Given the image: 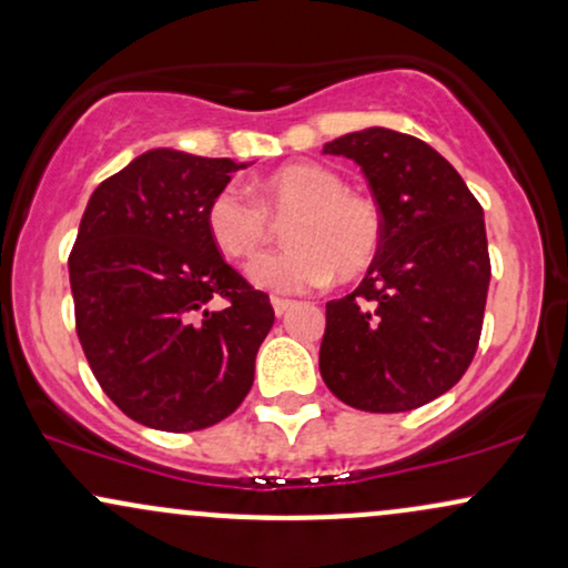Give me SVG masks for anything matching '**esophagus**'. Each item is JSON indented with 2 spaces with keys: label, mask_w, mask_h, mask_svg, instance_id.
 <instances>
[{
  "label": "esophagus",
  "mask_w": 568,
  "mask_h": 568,
  "mask_svg": "<svg viewBox=\"0 0 568 568\" xmlns=\"http://www.w3.org/2000/svg\"><path fill=\"white\" fill-rule=\"evenodd\" d=\"M272 306H275V315L283 317L285 312H291L296 302H291V298H280V296H272Z\"/></svg>",
  "instance_id": "esophagus-1"
}]
</instances>
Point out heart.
Listing matches in <instances>:
<instances>
[{
  "instance_id": "obj_1",
  "label": "heart",
  "mask_w": 568,
  "mask_h": 568,
  "mask_svg": "<svg viewBox=\"0 0 568 568\" xmlns=\"http://www.w3.org/2000/svg\"><path fill=\"white\" fill-rule=\"evenodd\" d=\"M251 194L224 186L213 194L205 226L224 256L256 258L272 240V219H285L288 247L258 258L251 280L275 293H306L331 283L336 272H366L382 245L379 205L349 192L344 179L317 162H291L253 184Z\"/></svg>"
}]
</instances>
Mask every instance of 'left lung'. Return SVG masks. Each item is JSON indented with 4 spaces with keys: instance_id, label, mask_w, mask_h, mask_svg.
<instances>
[{
    "instance_id": "obj_1",
    "label": "left lung",
    "mask_w": 568,
    "mask_h": 568,
    "mask_svg": "<svg viewBox=\"0 0 568 568\" xmlns=\"http://www.w3.org/2000/svg\"><path fill=\"white\" fill-rule=\"evenodd\" d=\"M323 154L357 162L382 213L363 283L325 304L323 382L371 414L419 408L448 393L478 349L491 280L484 207L452 162L397 130H357Z\"/></svg>"
}]
</instances>
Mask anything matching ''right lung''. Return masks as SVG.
I'll list each match as a JSON object with an SVG mask.
<instances>
[{"mask_svg": "<svg viewBox=\"0 0 568 568\" xmlns=\"http://www.w3.org/2000/svg\"><path fill=\"white\" fill-rule=\"evenodd\" d=\"M247 168L149 149L90 194L69 256L77 336L116 408L192 433L226 419L253 384L275 323L270 296L234 272L205 226L213 194ZM226 297L224 311H211Z\"/></svg>", "mask_w": 568, "mask_h": 568, "instance_id": "1", "label": "right lung"}]
</instances>
